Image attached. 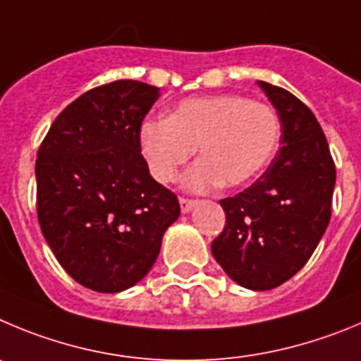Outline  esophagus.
Returning <instances> with one entry per match:
<instances>
[{
  "label": "esophagus",
  "mask_w": 361,
  "mask_h": 361,
  "mask_svg": "<svg viewBox=\"0 0 361 361\" xmlns=\"http://www.w3.org/2000/svg\"><path fill=\"white\" fill-rule=\"evenodd\" d=\"M194 207H196V201L194 200H188V197H180V209L183 214H188L190 210L194 209Z\"/></svg>",
  "instance_id": "obj_1"
}]
</instances>
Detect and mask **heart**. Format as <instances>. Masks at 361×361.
<instances>
[{"mask_svg": "<svg viewBox=\"0 0 361 361\" xmlns=\"http://www.w3.org/2000/svg\"><path fill=\"white\" fill-rule=\"evenodd\" d=\"M281 135L279 116L262 102L241 95L181 100L165 120L140 129V147L152 178L173 183L197 149V161L185 176L194 192L216 185L243 187L262 173Z\"/></svg>", "mask_w": 361, "mask_h": 361, "instance_id": "obj_1", "label": "heart"}]
</instances>
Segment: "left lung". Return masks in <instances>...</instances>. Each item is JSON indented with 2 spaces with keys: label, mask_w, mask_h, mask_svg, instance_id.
<instances>
[{
  "label": "left lung",
  "mask_w": 361,
  "mask_h": 361,
  "mask_svg": "<svg viewBox=\"0 0 361 361\" xmlns=\"http://www.w3.org/2000/svg\"><path fill=\"white\" fill-rule=\"evenodd\" d=\"M282 124L277 157L252 187L221 200L226 214L212 255L232 281L274 290L310 261L331 219L336 169L326 135L306 104L259 80Z\"/></svg>",
  "instance_id": "1"
}]
</instances>
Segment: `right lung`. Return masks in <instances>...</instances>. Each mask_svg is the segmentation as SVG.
I'll list each match as a JSON object with an SVG mask.
<instances>
[{
	"label": "right lung",
	"instance_id": "obj_1",
	"mask_svg": "<svg viewBox=\"0 0 361 361\" xmlns=\"http://www.w3.org/2000/svg\"><path fill=\"white\" fill-rule=\"evenodd\" d=\"M157 86L115 80L63 109L35 160L37 219L44 239L84 288L118 293L157 262L180 203L152 180L140 129Z\"/></svg>",
	"mask_w": 361,
	"mask_h": 361
}]
</instances>
